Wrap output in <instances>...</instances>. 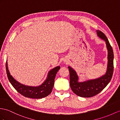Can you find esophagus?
Here are the masks:
<instances>
[{
	"label": "esophagus",
	"mask_w": 120,
	"mask_h": 120,
	"mask_svg": "<svg viewBox=\"0 0 120 120\" xmlns=\"http://www.w3.org/2000/svg\"><path fill=\"white\" fill-rule=\"evenodd\" d=\"M64 62L65 63H68V59H65L64 60Z\"/></svg>",
	"instance_id": "34e87169"
}]
</instances>
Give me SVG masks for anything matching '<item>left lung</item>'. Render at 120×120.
<instances>
[{"mask_svg":"<svg viewBox=\"0 0 120 120\" xmlns=\"http://www.w3.org/2000/svg\"><path fill=\"white\" fill-rule=\"evenodd\" d=\"M96 32L97 36L105 42L107 49L108 62L105 74L94 79L79 82L78 81L79 77L76 72L70 66L68 67L70 86L74 93L81 97L89 98L99 94L109 83L112 76L114 57L112 48L105 35L100 30H97Z\"/></svg>","mask_w":120,"mask_h":120,"instance_id":"1","label":"left lung"}]
</instances>
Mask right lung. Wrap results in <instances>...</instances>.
I'll list each match as a JSON object with an SVG mask.
<instances>
[{
  "label": "right lung",
  "mask_w": 120,
  "mask_h": 120,
  "mask_svg": "<svg viewBox=\"0 0 120 120\" xmlns=\"http://www.w3.org/2000/svg\"><path fill=\"white\" fill-rule=\"evenodd\" d=\"M5 67L8 80L17 92L25 97L33 99L43 98L50 94L54 86L55 75L60 68V66H57L51 69L49 71L46 79L42 84L39 86H33L24 85L17 81L10 74L7 61Z\"/></svg>",
  "instance_id": "add662e5"
}]
</instances>
